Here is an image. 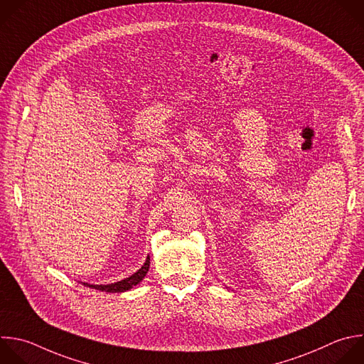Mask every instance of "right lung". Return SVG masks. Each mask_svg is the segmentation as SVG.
Wrapping results in <instances>:
<instances>
[{"instance_id":"add662e5","label":"right lung","mask_w":364,"mask_h":364,"mask_svg":"<svg viewBox=\"0 0 364 364\" xmlns=\"http://www.w3.org/2000/svg\"><path fill=\"white\" fill-rule=\"evenodd\" d=\"M149 269H150V257H147L144 266L139 272H136L133 276H130L124 280L112 283V284H107V286H101V284L94 286V284H87V283H84V286H88L91 289H97L100 291H107V293H123V291H127V290L133 289L134 286H137L146 277Z\"/></svg>"}]
</instances>
